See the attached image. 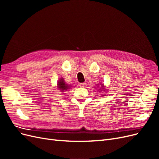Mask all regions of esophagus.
I'll list each match as a JSON object with an SVG mask.
<instances>
[{"label":"esophagus","instance_id":"34e87169","mask_svg":"<svg viewBox=\"0 0 159 159\" xmlns=\"http://www.w3.org/2000/svg\"><path fill=\"white\" fill-rule=\"evenodd\" d=\"M85 85V83H80L79 84V86H80V87H81V88H84Z\"/></svg>","mask_w":159,"mask_h":159}]
</instances>
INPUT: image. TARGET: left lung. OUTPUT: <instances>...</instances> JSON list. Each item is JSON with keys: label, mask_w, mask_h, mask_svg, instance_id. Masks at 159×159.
Segmentation results:
<instances>
[{"label": "left lung", "mask_w": 159, "mask_h": 159, "mask_svg": "<svg viewBox=\"0 0 159 159\" xmlns=\"http://www.w3.org/2000/svg\"><path fill=\"white\" fill-rule=\"evenodd\" d=\"M96 88H97V87H96ZM102 88L103 89V85H102ZM99 89H101V88H100Z\"/></svg>", "instance_id": "obj_1"}]
</instances>
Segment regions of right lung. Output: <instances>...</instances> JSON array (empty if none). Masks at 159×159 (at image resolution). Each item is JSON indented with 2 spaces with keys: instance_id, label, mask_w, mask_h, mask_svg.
<instances>
[{
  "instance_id": "1",
  "label": "right lung",
  "mask_w": 159,
  "mask_h": 159,
  "mask_svg": "<svg viewBox=\"0 0 159 159\" xmlns=\"http://www.w3.org/2000/svg\"><path fill=\"white\" fill-rule=\"evenodd\" d=\"M57 88L60 89V91H65L70 88V85L66 84L64 82L63 78L60 79L59 81L57 82Z\"/></svg>"
}]
</instances>
